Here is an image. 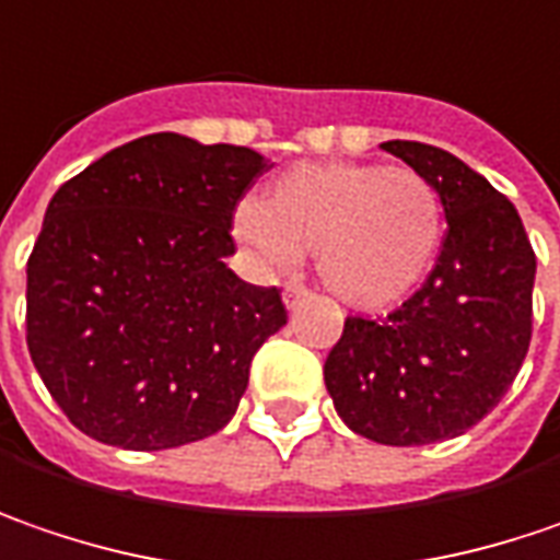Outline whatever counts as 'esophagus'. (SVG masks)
I'll use <instances>...</instances> for the list:
<instances>
[{"instance_id": "34e87169", "label": "esophagus", "mask_w": 560, "mask_h": 560, "mask_svg": "<svg viewBox=\"0 0 560 560\" xmlns=\"http://www.w3.org/2000/svg\"><path fill=\"white\" fill-rule=\"evenodd\" d=\"M308 299V287H302V283H287V290H283V302H287V308H295V305H302Z\"/></svg>"}]
</instances>
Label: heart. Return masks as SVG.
Returning a JSON list of instances; mask_svg holds the SVG:
<instances>
[{
	"mask_svg": "<svg viewBox=\"0 0 560 560\" xmlns=\"http://www.w3.org/2000/svg\"><path fill=\"white\" fill-rule=\"evenodd\" d=\"M233 233L277 270L315 248L330 293L359 308H384L429 273L444 236V205L409 166L302 163L273 179L265 201L238 205Z\"/></svg>",
	"mask_w": 560,
	"mask_h": 560,
	"instance_id": "heart-1",
	"label": "heart"
}]
</instances>
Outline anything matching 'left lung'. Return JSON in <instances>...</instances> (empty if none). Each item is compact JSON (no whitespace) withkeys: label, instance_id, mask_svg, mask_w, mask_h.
<instances>
[{"label":"left lung","instance_id":"obj_1","mask_svg":"<svg viewBox=\"0 0 560 560\" xmlns=\"http://www.w3.org/2000/svg\"><path fill=\"white\" fill-rule=\"evenodd\" d=\"M381 148L438 188L447 233L397 312L347 318L324 384L352 432L419 447L472 429L514 384L533 337L536 255L517 208L460 156L419 141Z\"/></svg>","mask_w":560,"mask_h":560}]
</instances>
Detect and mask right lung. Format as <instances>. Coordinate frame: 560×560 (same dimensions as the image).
<instances>
[{
    "label": "right lung",
    "instance_id": "1",
    "mask_svg": "<svg viewBox=\"0 0 560 560\" xmlns=\"http://www.w3.org/2000/svg\"><path fill=\"white\" fill-rule=\"evenodd\" d=\"M267 170L252 148L135 138L62 185L27 258V350L74 429L126 451L220 432L287 324L277 287L223 258Z\"/></svg>",
    "mask_w": 560,
    "mask_h": 560
}]
</instances>
